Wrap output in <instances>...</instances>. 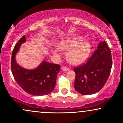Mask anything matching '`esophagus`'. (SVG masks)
Segmentation results:
<instances>
[{"mask_svg":"<svg viewBox=\"0 0 123 123\" xmlns=\"http://www.w3.org/2000/svg\"><path fill=\"white\" fill-rule=\"evenodd\" d=\"M62 70H63V71H68V70H70V69L69 68L66 67V66H62V67L61 68Z\"/></svg>","mask_w":123,"mask_h":123,"instance_id":"34e87169","label":"esophagus"}]
</instances>
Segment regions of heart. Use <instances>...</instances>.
Returning <instances> with one entry per match:
<instances>
[{
  "instance_id": "heart-1",
  "label": "heart",
  "mask_w": 123,
  "mask_h": 123,
  "mask_svg": "<svg viewBox=\"0 0 123 123\" xmlns=\"http://www.w3.org/2000/svg\"><path fill=\"white\" fill-rule=\"evenodd\" d=\"M60 50L68 52V59L70 63L79 65L87 60L91 52V46L87 42H83L80 37H72L64 40L59 46ZM54 53L60 57V52L55 50Z\"/></svg>"
}]
</instances>
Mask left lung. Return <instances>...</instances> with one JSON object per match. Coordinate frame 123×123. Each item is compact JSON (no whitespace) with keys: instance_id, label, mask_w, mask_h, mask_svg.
<instances>
[{"instance_id":"8db88e82","label":"left lung","mask_w":123,"mask_h":123,"mask_svg":"<svg viewBox=\"0 0 123 123\" xmlns=\"http://www.w3.org/2000/svg\"><path fill=\"white\" fill-rule=\"evenodd\" d=\"M111 66V51L105 41L101 42L86 63L73 69L75 90L83 95L98 92L108 80Z\"/></svg>"}]
</instances>
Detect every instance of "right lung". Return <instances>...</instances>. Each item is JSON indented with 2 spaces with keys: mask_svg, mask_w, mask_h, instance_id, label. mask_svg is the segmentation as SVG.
Instances as JSON below:
<instances>
[{
  "mask_svg": "<svg viewBox=\"0 0 123 123\" xmlns=\"http://www.w3.org/2000/svg\"><path fill=\"white\" fill-rule=\"evenodd\" d=\"M25 42L26 39L24 35L12 51L11 61L12 75L18 85L26 92L32 95H47L54 88L60 66L43 61L35 69H26L21 67L16 62L15 57L21 45Z\"/></svg>",
  "mask_w": 123,
  "mask_h": 123,
  "instance_id": "obj_1",
  "label": "right lung"
}]
</instances>
